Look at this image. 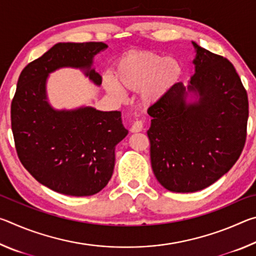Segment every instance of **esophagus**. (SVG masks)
Wrapping results in <instances>:
<instances>
[{
	"label": "esophagus",
	"mask_w": 256,
	"mask_h": 256,
	"mask_svg": "<svg viewBox=\"0 0 256 256\" xmlns=\"http://www.w3.org/2000/svg\"><path fill=\"white\" fill-rule=\"evenodd\" d=\"M142 130H144V123H142V120H136L131 128V132L138 133V132H141Z\"/></svg>",
	"instance_id": "esophagus-1"
}]
</instances>
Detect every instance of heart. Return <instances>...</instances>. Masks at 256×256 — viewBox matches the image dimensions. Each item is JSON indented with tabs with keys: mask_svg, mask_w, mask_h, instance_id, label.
<instances>
[{
	"mask_svg": "<svg viewBox=\"0 0 256 256\" xmlns=\"http://www.w3.org/2000/svg\"><path fill=\"white\" fill-rule=\"evenodd\" d=\"M182 68L172 56L152 52H136L123 56L116 64L114 76L104 80V86L112 96L122 98V90L138 92L140 100L152 105L166 96L180 80Z\"/></svg>",
	"mask_w": 256,
	"mask_h": 256,
	"instance_id": "heart-1",
	"label": "heart"
}]
</instances>
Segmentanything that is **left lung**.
I'll return each mask as SVG.
<instances>
[{
    "label": "left lung",
    "instance_id": "left-lung-1",
    "mask_svg": "<svg viewBox=\"0 0 256 256\" xmlns=\"http://www.w3.org/2000/svg\"><path fill=\"white\" fill-rule=\"evenodd\" d=\"M194 74L148 110L156 178L176 193L208 188L235 164L244 148L248 99L240 76L222 56L192 42Z\"/></svg>",
    "mask_w": 256,
    "mask_h": 256
}]
</instances>
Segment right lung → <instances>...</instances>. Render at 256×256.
I'll list each match as a JSON object with an SVG mask.
<instances>
[{
    "mask_svg": "<svg viewBox=\"0 0 256 256\" xmlns=\"http://www.w3.org/2000/svg\"><path fill=\"white\" fill-rule=\"evenodd\" d=\"M105 42H58L32 60L19 76L11 104V125L21 164L40 184L71 196H89L108 184L115 146L128 136L120 112L92 106L56 110L47 97V80L58 68L84 72L94 84L102 76L94 58Z\"/></svg>",
    "mask_w": 256,
    "mask_h": 256,
    "instance_id": "1",
    "label": "right lung"
}]
</instances>
